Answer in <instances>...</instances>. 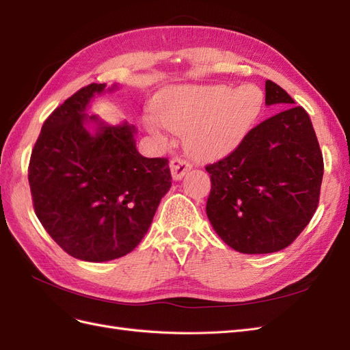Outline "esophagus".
<instances>
[{
    "mask_svg": "<svg viewBox=\"0 0 350 350\" xmlns=\"http://www.w3.org/2000/svg\"><path fill=\"white\" fill-rule=\"evenodd\" d=\"M191 163L180 157H176L170 161V168H172V176L174 180H180V178L191 170Z\"/></svg>",
    "mask_w": 350,
    "mask_h": 350,
    "instance_id": "1",
    "label": "esophagus"
}]
</instances>
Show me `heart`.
<instances>
[{"label":"heart","mask_w":350,"mask_h":350,"mask_svg":"<svg viewBox=\"0 0 350 350\" xmlns=\"http://www.w3.org/2000/svg\"><path fill=\"white\" fill-rule=\"evenodd\" d=\"M265 94L253 84L177 85L164 90L152 103L157 120L170 131L185 134L189 154L216 161L232 154L260 118ZM154 131L157 121L148 118Z\"/></svg>","instance_id":"heart-1"}]
</instances>
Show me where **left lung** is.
I'll use <instances>...</instances> for the list:
<instances>
[{
    "mask_svg": "<svg viewBox=\"0 0 350 350\" xmlns=\"http://www.w3.org/2000/svg\"><path fill=\"white\" fill-rule=\"evenodd\" d=\"M266 105L281 112L265 120L217 163L207 216L217 235L239 253L266 254L288 247L319 202L324 159L308 112L271 79Z\"/></svg>",
    "mask_w": 350,
    "mask_h": 350,
    "instance_id": "1",
    "label": "left lung"
}]
</instances>
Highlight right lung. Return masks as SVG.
<instances>
[{
  "label": "right lung",
  "mask_w": 350,
  "mask_h": 350,
  "mask_svg": "<svg viewBox=\"0 0 350 350\" xmlns=\"http://www.w3.org/2000/svg\"><path fill=\"white\" fill-rule=\"evenodd\" d=\"M106 84H90L44 121L28 167L33 210L55 243L79 260L107 262L139 245L172 187L167 158L136 149L134 125L84 113ZM87 120L98 124L90 135Z\"/></svg>",
  "instance_id": "obj_1"
}]
</instances>
